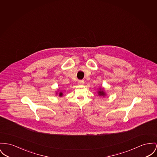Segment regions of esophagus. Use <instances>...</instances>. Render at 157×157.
Listing matches in <instances>:
<instances>
[{
  "label": "esophagus",
  "instance_id": "obj_1",
  "mask_svg": "<svg viewBox=\"0 0 157 157\" xmlns=\"http://www.w3.org/2000/svg\"><path fill=\"white\" fill-rule=\"evenodd\" d=\"M84 83V80H79V81H78V84H79L80 85H83Z\"/></svg>",
  "mask_w": 157,
  "mask_h": 157
}]
</instances>
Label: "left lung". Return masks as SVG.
<instances>
[{
    "label": "left lung",
    "mask_w": 157,
    "mask_h": 157,
    "mask_svg": "<svg viewBox=\"0 0 157 157\" xmlns=\"http://www.w3.org/2000/svg\"><path fill=\"white\" fill-rule=\"evenodd\" d=\"M98 93V95H99V96H105V94H106L104 92V91L103 90V89H100V90H99Z\"/></svg>",
    "instance_id": "obj_1"
}]
</instances>
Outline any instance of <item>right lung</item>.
<instances>
[{
    "label": "right lung",
    "mask_w": 157,
    "mask_h": 157,
    "mask_svg": "<svg viewBox=\"0 0 157 157\" xmlns=\"http://www.w3.org/2000/svg\"><path fill=\"white\" fill-rule=\"evenodd\" d=\"M63 93H62V92H60V93H59V96H61H61H63Z\"/></svg>",
    "instance_id": "right-lung-1"
}]
</instances>
